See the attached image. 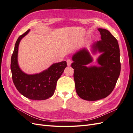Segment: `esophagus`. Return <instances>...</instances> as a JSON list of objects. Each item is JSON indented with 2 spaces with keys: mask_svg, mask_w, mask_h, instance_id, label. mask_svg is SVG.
<instances>
[{
  "mask_svg": "<svg viewBox=\"0 0 133 133\" xmlns=\"http://www.w3.org/2000/svg\"><path fill=\"white\" fill-rule=\"evenodd\" d=\"M66 63H67V65H68V66H70V65H71V63H72L71 60H70V59H67V60H66Z\"/></svg>",
  "mask_w": 133,
  "mask_h": 133,
  "instance_id": "obj_1",
  "label": "esophagus"
}]
</instances>
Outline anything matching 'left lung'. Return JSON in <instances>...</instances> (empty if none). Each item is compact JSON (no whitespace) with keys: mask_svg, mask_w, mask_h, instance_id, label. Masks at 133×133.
Instances as JSON below:
<instances>
[{"mask_svg":"<svg viewBox=\"0 0 133 133\" xmlns=\"http://www.w3.org/2000/svg\"><path fill=\"white\" fill-rule=\"evenodd\" d=\"M101 41L94 45L103 53L98 59L100 66L87 67L92 62L86 49L77 52L73 57L71 67L76 93L80 98L95 101L106 98L114 90L120 73V49L117 39L107 29L99 28Z\"/></svg>","mask_w":133,"mask_h":133,"instance_id":"obj_1","label":"left lung"}]
</instances>
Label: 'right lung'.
<instances>
[{
  "label": "right lung",
  "instance_id": "1",
  "mask_svg": "<svg viewBox=\"0 0 133 133\" xmlns=\"http://www.w3.org/2000/svg\"><path fill=\"white\" fill-rule=\"evenodd\" d=\"M29 30L20 36L15 43L11 58L12 79L19 92L26 98L31 100H45L54 94L58 80L67 64L65 61L54 64L46 70L37 74L28 75L23 73L18 64V46L21 40Z\"/></svg>",
  "mask_w": 133,
  "mask_h": 133
}]
</instances>
